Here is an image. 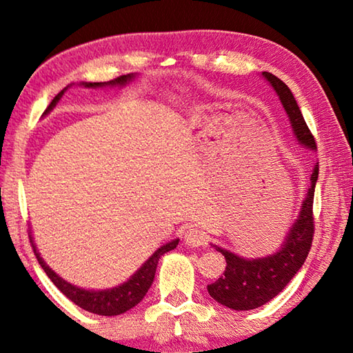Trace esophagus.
Masks as SVG:
<instances>
[{"label":"esophagus","mask_w":353,"mask_h":353,"mask_svg":"<svg viewBox=\"0 0 353 353\" xmlns=\"http://www.w3.org/2000/svg\"><path fill=\"white\" fill-rule=\"evenodd\" d=\"M183 241L191 248H198V246H202V244L207 241V236L201 229H196V227H190V229L185 230Z\"/></svg>","instance_id":"34e87169"}]
</instances>
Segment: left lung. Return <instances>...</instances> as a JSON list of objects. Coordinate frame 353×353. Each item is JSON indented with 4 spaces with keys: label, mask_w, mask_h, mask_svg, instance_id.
Returning a JSON list of instances; mask_svg holds the SVG:
<instances>
[{
    "label": "left lung",
    "mask_w": 353,
    "mask_h": 353,
    "mask_svg": "<svg viewBox=\"0 0 353 353\" xmlns=\"http://www.w3.org/2000/svg\"><path fill=\"white\" fill-rule=\"evenodd\" d=\"M261 76L277 93L280 103L288 115L296 140L303 148L316 149L314 137L310 132L297 101L292 97L288 85L268 71H263ZM318 174L319 166L316 163L312 176H310L307 194L301 204V212L286 234L283 243L274 254L256 256V259H244V256L219 248L216 244H212L218 252L224 255L227 263L223 276L216 282L207 285V290L214 301L227 308L236 310V312H246V310L265 305L291 282V279L305 263L310 248H312L314 234L313 198Z\"/></svg>",
    "instance_id": "8db88e82"
}]
</instances>
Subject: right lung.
Returning <instances> with one entry per match:
<instances>
[{"instance_id":"add662e5","label":"right lung","mask_w":353,"mask_h":353,"mask_svg":"<svg viewBox=\"0 0 353 353\" xmlns=\"http://www.w3.org/2000/svg\"><path fill=\"white\" fill-rule=\"evenodd\" d=\"M134 77H135V74L130 73V74L119 76V77H117V79L109 81V82H81V85H83L85 88L124 87L128 82L132 81ZM68 87H71V83ZM68 87H65L63 90L51 101V104L48 105V109L45 110L43 115H48V113L54 109L56 104L59 103V99L62 98V94L68 90ZM29 240H31L34 254H35V256H37L40 266L43 268V271L46 272V276L51 279V282L54 283L59 290H61L62 294L67 296L71 302H74L77 307L83 308L85 312L101 314V316L123 314V313H126L128 310L134 308L135 305H139V303L141 302V299L146 296L148 290L151 288V285L154 282V276H155V270H157L159 259L163 254L170 252V250H172V249H176V246L179 244V238L163 244L162 248H159L145 263H143L139 270L134 272L132 277L128 279L126 282L121 285L113 286V288H107V290H85V288H79V286L67 282V280H63L61 276H59V274L52 271L51 268L46 265V261L40 256V252L34 244L32 235H29Z\"/></svg>"}]
</instances>
